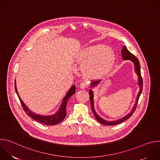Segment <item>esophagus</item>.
Returning <instances> with one entry per match:
<instances>
[{
    "label": "esophagus",
    "instance_id": "esophagus-1",
    "mask_svg": "<svg viewBox=\"0 0 160 160\" xmlns=\"http://www.w3.org/2000/svg\"><path fill=\"white\" fill-rule=\"evenodd\" d=\"M87 86H88L87 83H86L85 82H83L80 83V88H82V89H84V88H87Z\"/></svg>",
    "mask_w": 160,
    "mask_h": 160
}]
</instances>
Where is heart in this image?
<instances>
[{
	"label": "heart",
	"mask_w": 160,
	"mask_h": 160,
	"mask_svg": "<svg viewBox=\"0 0 160 160\" xmlns=\"http://www.w3.org/2000/svg\"><path fill=\"white\" fill-rule=\"evenodd\" d=\"M115 54L105 45H97L83 49L77 55L82 64L83 75L90 78L98 79L106 76L115 61Z\"/></svg>",
	"instance_id": "1"
}]
</instances>
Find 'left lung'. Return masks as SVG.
I'll return each mask as SVG.
<instances>
[{
    "label": "left lung",
    "instance_id": "left-lung-1",
    "mask_svg": "<svg viewBox=\"0 0 160 160\" xmlns=\"http://www.w3.org/2000/svg\"><path fill=\"white\" fill-rule=\"evenodd\" d=\"M122 59L123 60H130L131 61H132L134 64V66H135V72L137 73V75H138L139 77V79H138V85L140 87V90H139V92L138 95V97H137L136 99V101L135 103L134 104V106L132 109V111H130V112H129L128 115L125 117H124L123 118L115 120V121H107L104 120L103 118H101L98 114L96 113V112L95 111L94 109V94L92 90L90 89L88 90V92L90 94V104H91V108H92V110L93 111L94 115L96 118V120L100 122L101 123L104 125H115L119 123H121L122 122H123L124 121H125L126 120H127L128 118H129L132 115L133 113L134 112L137 106H138V101L139 99V97L142 93V87H143V81H142V78L141 77V67H140V64H139V61L138 60V59L134 55H133L131 52H130V51L127 49V48L125 46H123L122 48ZM101 80H98V81H95V82H92L91 83V88H93L95 86H96L97 85L99 84V83L101 82Z\"/></svg>",
    "mask_w": 160,
    "mask_h": 160
}]
</instances>
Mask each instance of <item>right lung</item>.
I'll list each match as a JSON object with an SVG mask.
<instances>
[{
  "instance_id": "obj_1",
  "label": "right lung",
  "mask_w": 160,
  "mask_h": 160,
  "mask_svg": "<svg viewBox=\"0 0 160 160\" xmlns=\"http://www.w3.org/2000/svg\"><path fill=\"white\" fill-rule=\"evenodd\" d=\"M75 88H76L75 85H73L71 87V88L68 90V92L66 93L65 97L64 98V99L62 101V103H61V105L59 109L54 114V115H48V116H43V115H37V114H35L33 112H32V111H30L27 108V106L24 104V102H22V101L21 100V99L20 98V97L18 94L17 88L16 86V80H15L16 92L19 98V99L21 102L22 108H23L24 111L27 114V115L29 116L30 117H31L32 118H33V120L37 121L38 122L41 123L44 125H56V124L60 123L61 122H62L64 119V118L66 117V104H67L68 101L72 96V95H73L75 93Z\"/></svg>"
}]
</instances>
